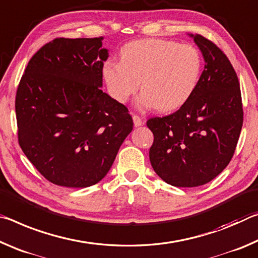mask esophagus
<instances>
[{"instance_id":"esophagus-1","label":"esophagus","mask_w":258,"mask_h":258,"mask_svg":"<svg viewBox=\"0 0 258 258\" xmlns=\"http://www.w3.org/2000/svg\"><path fill=\"white\" fill-rule=\"evenodd\" d=\"M133 120H134L135 126H141L143 123H144V122H143V120H142V117L138 116V115H134Z\"/></svg>"}]
</instances>
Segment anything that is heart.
<instances>
[{"label": "heart", "instance_id": "b5f03b06", "mask_svg": "<svg viewBox=\"0 0 258 258\" xmlns=\"http://www.w3.org/2000/svg\"><path fill=\"white\" fill-rule=\"evenodd\" d=\"M120 59H109L103 66L107 89L119 103L128 101L141 83L139 107L174 111L191 98L200 79L201 56L191 44L138 40L122 46Z\"/></svg>", "mask_w": 258, "mask_h": 258}]
</instances>
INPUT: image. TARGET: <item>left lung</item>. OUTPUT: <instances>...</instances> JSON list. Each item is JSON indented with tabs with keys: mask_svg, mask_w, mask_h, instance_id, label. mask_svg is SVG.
I'll return each instance as SVG.
<instances>
[{
	"mask_svg": "<svg viewBox=\"0 0 258 258\" xmlns=\"http://www.w3.org/2000/svg\"><path fill=\"white\" fill-rule=\"evenodd\" d=\"M191 36L205 58L197 89L178 111L151 117L150 161L166 183L196 187L213 180L233 157L243 122L241 91L233 66L218 46Z\"/></svg>",
	"mask_w": 258,
	"mask_h": 258,
	"instance_id": "obj_1",
	"label": "left lung"
}]
</instances>
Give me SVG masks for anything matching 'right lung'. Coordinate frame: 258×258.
<instances>
[{"instance_id": "obj_1", "label": "right lung", "mask_w": 258, "mask_h": 258, "mask_svg": "<svg viewBox=\"0 0 258 258\" xmlns=\"http://www.w3.org/2000/svg\"><path fill=\"white\" fill-rule=\"evenodd\" d=\"M103 37H57L28 61L16 95L18 142L51 183L88 187L104 178L132 133L128 108L103 92Z\"/></svg>"}]
</instances>
